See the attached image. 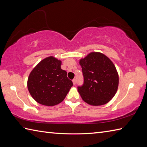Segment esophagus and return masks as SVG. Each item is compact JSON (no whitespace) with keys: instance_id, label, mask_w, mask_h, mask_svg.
<instances>
[{"instance_id":"1","label":"esophagus","mask_w":147,"mask_h":147,"mask_svg":"<svg viewBox=\"0 0 147 147\" xmlns=\"http://www.w3.org/2000/svg\"><path fill=\"white\" fill-rule=\"evenodd\" d=\"M76 79H73V85H76Z\"/></svg>"}]
</instances>
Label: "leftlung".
I'll use <instances>...</instances> for the list:
<instances>
[{
	"label": "left lung",
	"instance_id": "left-lung-1",
	"mask_svg": "<svg viewBox=\"0 0 147 147\" xmlns=\"http://www.w3.org/2000/svg\"><path fill=\"white\" fill-rule=\"evenodd\" d=\"M84 83L78 87L80 96L87 104L98 106L114 97L119 85V75L113 62L100 52L90 53L81 59Z\"/></svg>",
	"mask_w": 147,
	"mask_h": 147
}]
</instances>
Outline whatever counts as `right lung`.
I'll return each instance as SVG.
<instances>
[{"mask_svg": "<svg viewBox=\"0 0 147 147\" xmlns=\"http://www.w3.org/2000/svg\"><path fill=\"white\" fill-rule=\"evenodd\" d=\"M61 61L50 56L40 61L30 73L28 89L39 104L46 106L59 104L73 86L67 72L61 69Z\"/></svg>", "mask_w": 147, "mask_h": 147, "instance_id": "right-lung-1", "label": "right lung"}]
</instances>
